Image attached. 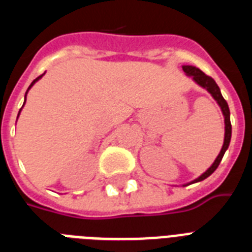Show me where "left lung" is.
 <instances>
[{
  "label": "left lung",
  "mask_w": 252,
  "mask_h": 252,
  "mask_svg": "<svg viewBox=\"0 0 252 252\" xmlns=\"http://www.w3.org/2000/svg\"><path fill=\"white\" fill-rule=\"evenodd\" d=\"M184 73L187 74V76H191L193 78L196 84L200 85L201 87H204L205 90H208V93L215 98V100H217L219 103V106L221 107V111H222L223 118H225V138H223V145L222 149L220 152V154L216 158V161L213 162V165L211 167L208 168L207 171L204 172L203 175H200L197 179H195L192 183H197V182H201V180L207 179L208 176L212 175L213 172L216 171V168L219 167L220 162L222 159L223 154L226 152V149L229 148V144H230V138H231V123H230V111H229V106H227L226 100L223 99L222 94H221V91H220V87L217 86L216 84V81L212 78V77L207 76L205 73H203L200 70L199 68H196V66H192V65H184L183 66ZM188 186V184H187Z\"/></svg>",
  "instance_id": "left-lung-1"
}]
</instances>
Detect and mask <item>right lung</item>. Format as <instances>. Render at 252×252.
Segmentation results:
<instances>
[{"instance_id":"1","label":"right lung","mask_w":252,"mask_h":252,"mask_svg":"<svg viewBox=\"0 0 252 252\" xmlns=\"http://www.w3.org/2000/svg\"><path fill=\"white\" fill-rule=\"evenodd\" d=\"M41 76H43V74H41ZM41 76H39V77H37V78H35V80H33V81H32V84L30 85V86H29V89H27V91H29V90H30V89H31V86H32V85H33V84H35V82H36V81H37V80H40V78H41ZM27 91H26V95H27ZM25 102H26V100H25ZM23 104H25V103H23ZM19 112H21V111H19ZM18 116H19V114H18Z\"/></svg>"}]
</instances>
